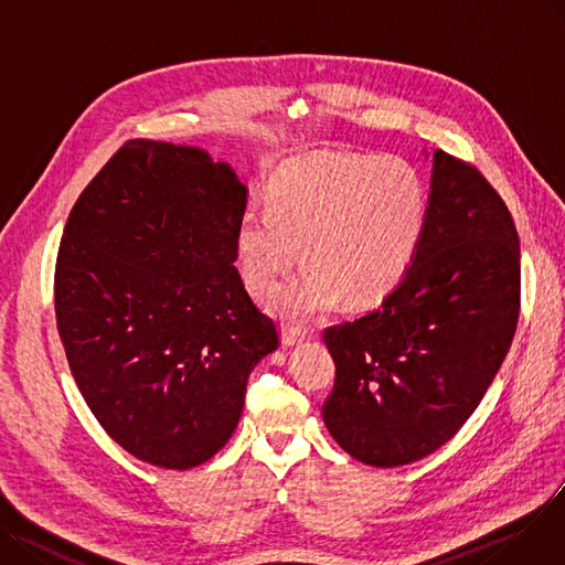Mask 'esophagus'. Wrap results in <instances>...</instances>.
I'll return each mask as SVG.
<instances>
[{
  "label": "esophagus",
  "mask_w": 565,
  "mask_h": 565,
  "mask_svg": "<svg viewBox=\"0 0 565 565\" xmlns=\"http://www.w3.org/2000/svg\"><path fill=\"white\" fill-rule=\"evenodd\" d=\"M306 333H308V330L301 328V326L282 323V330H280L282 344H285V347H294V344H298V342H303V340H306Z\"/></svg>",
  "instance_id": "34e87169"
}]
</instances>
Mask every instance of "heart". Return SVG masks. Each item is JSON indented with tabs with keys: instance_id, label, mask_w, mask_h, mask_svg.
<instances>
[{
	"instance_id": "heart-1",
	"label": "heart",
	"mask_w": 565,
	"mask_h": 565,
	"mask_svg": "<svg viewBox=\"0 0 565 565\" xmlns=\"http://www.w3.org/2000/svg\"><path fill=\"white\" fill-rule=\"evenodd\" d=\"M428 214L419 173L396 157H323L287 163L269 210L250 207L235 235L244 280L269 285L296 262L308 267L264 294L280 317L303 323L340 301L372 306L404 280Z\"/></svg>"
}]
</instances>
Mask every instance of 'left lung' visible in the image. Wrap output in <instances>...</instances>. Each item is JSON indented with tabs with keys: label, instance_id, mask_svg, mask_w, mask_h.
<instances>
[{
	"label": "left lung",
	"instance_id": "left-lung-1",
	"mask_svg": "<svg viewBox=\"0 0 565 565\" xmlns=\"http://www.w3.org/2000/svg\"><path fill=\"white\" fill-rule=\"evenodd\" d=\"M518 317L513 216L475 163L436 150L413 267L379 308L323 330L335 360L321 406L330 436L374 468L434 454L477 411Z\"/></svg>",
	"mask_w": 565,
	"mask_h": 565
}]
</instances>
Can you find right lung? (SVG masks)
Segmentation results:
<instances>
[{
	"label": "right lung",
	"instance_id": "right-lung-1",
	"mask_svg": "<svg viewBox=\"0 0 565 565\" xmlns=\"http://www.w3.org/2000/svg\"><path fill=\"white\" fill-rule=\"evenodd\" d=\"M246 186L198 148L125 141L77 198L54 269L58 338L95 419L166 470L210 460L278 349L235 267Z\"/></svg>",
	"mask_w": 565,
	"mask_h": 565
}]
</instances>
